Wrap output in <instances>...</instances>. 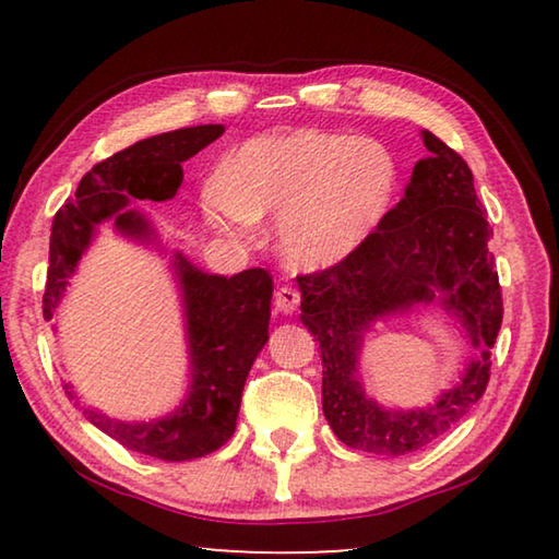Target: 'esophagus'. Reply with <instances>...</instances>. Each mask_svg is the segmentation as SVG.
I'll list each match as a JSON object with an SVG mask.
<instances>
[{"instance_id": "esophagus-1", "label": "esophagus", "mask_w": 559, "mask_h": 559, "mask_svg": "<svg viewBox=\"0 0 559 559\" xmlns=\"http://www.w3.org/2000/svg\"><path fill=\"white\" fill-rule=\"evenodd\" d=\"M298 302H300V293L293 286H281L276 290V296H273V306H276L278 313L283 316H290L293 310L298 308Z\"/></svg>"}]
</instances>
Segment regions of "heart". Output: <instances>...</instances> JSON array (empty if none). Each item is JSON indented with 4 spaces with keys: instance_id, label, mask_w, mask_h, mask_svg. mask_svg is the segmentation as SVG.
<instances>
[{
    "instance_id": "heart-1",
    "label": "heart",
    "mask_w": 559,
    "mask_h": 559,
    "mask_svg": "<svg viewBox=\"0 0 559 559\" xmlns=\"http://www.w3.org/2000/svg\"><path fill=\"white\" fill-rule=\"evenodd\" d=\"M400 187V159L380 140L300 128L246 140L204 182L202 206L239 241L257 239L261 216H278L283 259L323 271L382 229Z\"/></svg>"
}]
</instances>
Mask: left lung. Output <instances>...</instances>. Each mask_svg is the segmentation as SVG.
Wrapping results in <instances>:
<instances>
[{"mask_svg":"<svg viewBox=\"0 0 559 559\" xmlns=\"http://www.w3.org/2000/svg\"><path fill=\"white\" fill-rule=\"evenodd\" d=\"M429 157L414 165L402 202L353 259L298 276L300 320L320 343L323 412L349 449L404 456L437 441L466 414L490 380V353L503 298L490 226L473 173L433 132H421ZM433 301L467 333L481 355L462 382L424 411H386L364 394L358 349L372 322Z\"/></svg>","mask_w":559,"mask_h":559,"instance_id":"8db88e82","label":"left lung"}]
</instances>
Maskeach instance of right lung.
Returning <instances> with one entry per match:
<instances>
[{
  "instance_id": "add662e5",
  "label": "right lung",
  "mask_w": 559,
  "mask_h": 559,
  "mask_svg": "<svg viewBox=\"0 0 559 559\" xmlns=\"http://www.w3.org/2000/svg\"><path fill=\"white\" fill-rule=\"evenodd\" d=\"M224 126L182 128L120 150L83 175L73 200L53 216L49 276L44 290V318L53 320L75 266L88 249L100 222L132 239H155L153 229L130 200L167 202L182 185V163L194 157ZM175 276L182 290L189 343V392L182 406L153 421L110 419L81 404L73 384H63L69 400L86 419L122 447L163 461L202 459L231 439L241 392L253 359L269 340L273 278L269 271L249 269L236 276H214L175 253Z\"/></svg>"
}]
</instances>
